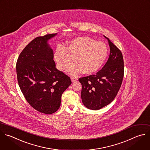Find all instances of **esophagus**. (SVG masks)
<instances>
[{
	"label": "esophagus",
	"instance_id": "34e87169",
	"mask_svg": "<svg viewBox=\"0 0 150 150\" xmlns=\"http://www.w3.org/2000/svg\"><path fill=\"white\" fill-rule=\"evenodd\" d=\"M71 79V81H72V82H76V81H78V78L76 77V76H72Z\"/></svg>",
	"mask_w": 150,
	"mask_h": 150
}]
</instances>
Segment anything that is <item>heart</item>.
Here are the masks:
<instances>
[{"label":"heart","mask_w":150,"mask_h":150,"mask_svg":"<svg viewBox=\"0 0 150 150\" xmlns=\"http://www.w3.org/2000/svg\"><path fill=\"white\" fill-rule=\"evenodd\" d=\"M108 54L107 45L102 42H95L89 37H81L69 43L67 47H58L55 59L61 70L67 68L73 62L75 64L68 70L71 75L82 72L89 75L96 72L104 64Z\"/></svg>","instance_id":"1"}]
</instances>
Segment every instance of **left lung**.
<instances>
[{
	"mask_svg": "<svg viewBox=\"0 0 150 150\" xmlns=\"http://www.w3.org/2000/svg\"><path fill=\"white\" fill-rule=\"evenodd\" d=\"M107 39L110 47L109 58L95 75L79 78L82 85L81 98L88 109L98 110L110 104L117 96L122 84L124 65L120 50Z\"/></svg>",
	"mask_w": 150,
	"mask_h": 150,
	"instance_id": "1",
	"label": "left lung"
}]
</instances>
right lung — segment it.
I'll use <instances>...</instances> for the list:
<instances>
[{
  "mask_svg": "<svg viewBox=\"0 0 150 150\" xmlns=\"http://www.w3.org/2000/svg\"><path fill=\"white\" fill-rule=\"evenodd\" d=\"M56 35L32 40L20 54L16 65L18 84L26 100L45 114L59 109L61 96L72 83L67 75L56 68L53 50L47 43Z\"/></svg>",
  "mask_w": 150,
  "mask_h": 150,
  "instance_id": "1",
  "label": "right lung"
}]
</instances>
